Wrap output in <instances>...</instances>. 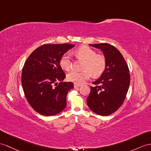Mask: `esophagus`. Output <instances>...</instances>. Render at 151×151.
I'll use <instances>...</instances> for the list:
<instances>
[{
    "instance_id": "34e87169",
    "label": "esophagus",
    "mask_w": 151,
    "mask_h": 151,
    "mask_svg": "<svg viewBox=\"0 0 151 151\" xmlns=\"http://www.w3.org/2000/svg\"><path fill=\"white\" fill-rule=\"evenodd\" d=\"M73 86H74V88H77V87H79V86H81V84L74 83V84H73Z\"/></svg>"
}]
</instances>
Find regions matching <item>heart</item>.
Here are the masks:
<instances>
[{"label":"heart","mask_w":151,"mask_h":151,"mask_svg":"<svg viewBox=\"0 0 151 151\" xmlns=\"http://www.w3.org/2000/svg\"><path fill=\"white\" fill-rule=\"evenodd\" d=\"M76 56L84 60L83 65L84 70L81 72L72 70L67 73V78L70 81L82 84L89 79L91 74L93 77H99L105 71L106 59L103 54H97L94 50L88 46H82L74 52ZM61 68L68 70L72 67V60L69 52L64 54L60 59Z\"/></svg>","instance_id":"heart-1"}]
</instances>
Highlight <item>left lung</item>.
I'll return each mask as SVG.
<instances>
[{
  "label": "left lung",
  "instance_id": "left-lung-1",
  "mask_svg": "<svg viewBox=\"0 0 151 151\" xmlns=\"http://www.w3.org/2000/svg\"><path fill=\"white\" fill-rule=\"evenodd\" d=\"M101 49L106 59V68L100 78L92 83L86 99L90 109L97 115L108 116L115 112L126 99L130 84L128 66L122 54L108 43L90 44Z\"/></svg>",
  "mask_w": 151,
  "mask_h": 151
}]
</instances>
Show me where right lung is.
<instances>
[{"label":"right lung","mask_w":151,"mask_h":151,"mask_svg":"<svg viewBox=\"0 0 151 151\" xmlns=\"http://www.w3.org/2000/svg\"><path fill=\"white\" fill-rule=\"evenodd\" d=\"M74 46L45 44L33 51L25 62L22 73L25 96L32 109L42 115H57L67 106V95L73 84L63 82L66 75L60 61Z\"/></svg>","instance_id":"right-lung-1"}]
</instances>
